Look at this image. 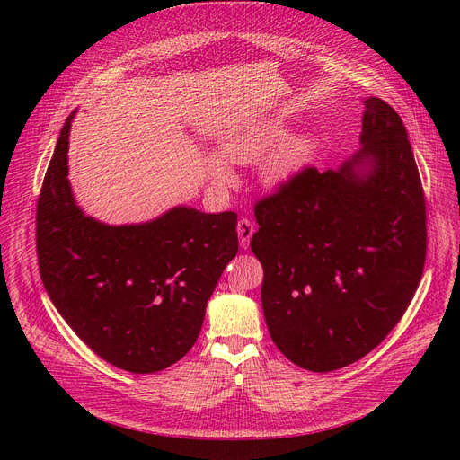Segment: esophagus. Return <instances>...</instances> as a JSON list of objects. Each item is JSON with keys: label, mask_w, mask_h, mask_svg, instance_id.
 Segmentation results:
<instances>
[{"label": "esophagus", "mask_w": 460, "mask_h": 460, "mask_svg": "<svg viewBox=\"0 0 460 460\" xmlns=\"http://www.w3.org/2000/svg\"><path fill=\"white\" fill-rule=\"evenodd\" d=\"M255 232V226L252 220L247 218H240L238 220V235H240V247L247 249L249 247V242H252V235Z\"/></svg>", "instance_id": "obj_1"}]
</instances>
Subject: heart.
<instances>
[{
	"instance_id": "obj_1",
	"label": "heart",
	"mask_w": 460,
	"mask_h": 460,
	"mask_svg": "<svg viewBox=\"0 0 460 460\" xmlns=\"http://www.w3.org/2000/svg\"><path fill=\"white\" fill-rule=\"evenodd\" d=\"M286 137V128L278 122H253L226 134L220 140L218 155L211 153L207 157V172L217 184H234V171L230 163L249 164L262 157L261 178L269 186H278L294 178L301 169L309 164L314 153V142L309 136Z\"/></svg>"
}]
</instances>
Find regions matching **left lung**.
I'll return each instance as SVG.
<instances>
[{
	"mask_svg": "<svg viewBox=\"0 0 460 460\" xmlns=\"http://www.w3.org/2000/svg\"><path fill=\"white\" fill-rule=\"evenodd\" d=\"M360 147L340 169L307 166L255 205L270 338L305 370L368 355L405 314L424 270L426 201L405 124L365 100Z\"/></svg>",
	"mask_w": 460,
	"mask_h": 460,
	"instance_id": "8db88e82",
	"label": "left lung"
}]
</instances>
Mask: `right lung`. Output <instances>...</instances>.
<instances>
[{
    "instance_id": "1",
    "label": "right lung",
    "mask_w": 460,
    "mask_h": 460,
    "mask_svg": "<svg viewBox=\"0 0 460 460\" xmlns=\"http://www.w3.org/2000/svg\"><path fill=\"white\" fill-rule=\"evenodd\" d=\"M71 120L61 128L36 207L41 282L95 355L134 374L159 372L196 343L207 301L238 253V215L174 207L128 226L86 217L66 178Z\"/></svg>"
}]
</instances>
